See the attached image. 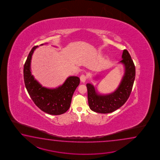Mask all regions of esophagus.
<instances>
[{
    "instance_id": "1",
    "label": "esophagus",
    "mask_w": 160,
    "mask_h": 160,
    "mask_svg": "<svg viewBox=\"0 0 160 160\" xmlns=\"http://www.w3.org/2000/svg\"><path fill=\"white\" fill-rule=\"evenodd\" d=\"M86 79H87L86 76L85 75H83V74L81 75V77H80V80L83 83H85L86 81Z\"/></svg>"
}]
</instances>
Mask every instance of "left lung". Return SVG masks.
<instances>
[{"label": "left lung", "mask_w": 160, "mask_h": 160, "mask_svg": "<svg viewBox=\"0 0 160 160\" xmlns=\"http://www.w3.org/2000/svg\"><path fill=\"white\" fill-rule=\"evenodd\" d=\"M122 60L119 63L124 66L125 72L118 87L109 94H101L91 83H87L88 106L96 112L107 114L119 109L129 98L136 76V68L129 52L123 51Z\"/></svg>", "instance_id": "left-lung-1"}]
</instances>
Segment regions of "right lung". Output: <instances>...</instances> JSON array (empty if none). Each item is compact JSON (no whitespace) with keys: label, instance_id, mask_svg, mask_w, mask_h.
I'll list each match as a JSON object with an SVG mask.
<instances>
[{"label":"right lung","instance_id":"right-lung-1","mask_svg":"<svg viewBox=\"0 0 160 160\" xmlns=\"http://www.w3.org/2000/svg\"><path fill=\"white\" fill-rule=\"evenodd\" d=\"M43 44H41V46ZM31 49L27 57L23 69L24 84L31 98L43 112L51 115H60L66 112L72 102V95L80 83L78 77L70 76L58 88H47L34 78L31 72V62L35 50Z\"/></svg>","mask_w":160,"mask_h":160}]
</instances>
